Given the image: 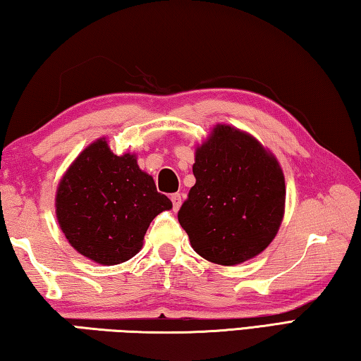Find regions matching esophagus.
<instances>
[{"label":"esophagus","instance_id":"34e87169","mask_svg":"<svg viewBox=\"0 0 361 361\" xmlns=\"http://www.w3.org/2000/svg\"><path fill=\"white\" fill-rule=\"evenodd\" d=\"M170 199H172L173 210H175V212H178V209L181 207V194H178V192H176V194H172V197H170Z\"/></svg>","mask_w":361,"mask_h":361}]
</instances>
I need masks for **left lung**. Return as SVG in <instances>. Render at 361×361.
<instances>
[{
  "label": "left lung",
  "mask_w": 361,
  "mask_h": 361,
  "mask_svg": "<svg viewBox=\"0 0 361 361\" xmlns=\"http://www.w3.org/2000/svg\"><path fill=\"white\" fill-rule=\"evenodd\" d=\"M195 185L178 221L195 253L235 266L264 252L285 213V176L279 161L258 140L216 124L195 149Z\"/></svg>",
  "instance_id": "1"
}]
</instances>
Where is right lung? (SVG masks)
<instances>
[{"instance_id": "add662e5", "label": "right lung", "mask_w": 361, "mask_h": 361, "mask_svg": "<svg viewBox=\"0 0 361 361\" xmlns=\"http://www.w3.org/2000/svg\"><path fill=\"white\" fill-rule=\"evenodd\" d=\"M172 209L137 156H116L106 138L90 143L59 183L56 215L70 245L103 266L121 264L143 247L149 223Z\"/></svg>"}]
</instances>
